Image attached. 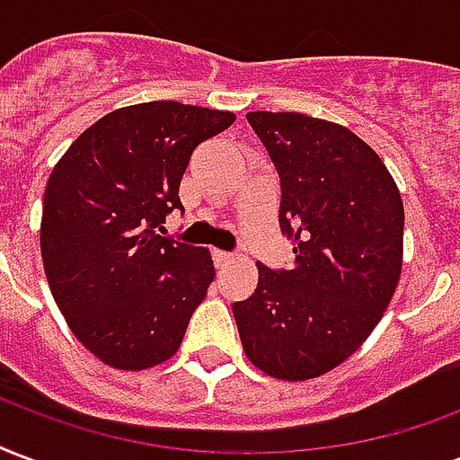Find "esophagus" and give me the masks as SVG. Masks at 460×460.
<instances>
[{
    "mask_svg": "<svg viewBox=\"0 0 460 460\" xmlns=\"http://www.w3.org/2000/svg\"><path fill=\"white\" fill-rule=\"evenodd\" d=\"M215 261L219 268H226V265H231V262L236 261V255L229 253V251H215Z\"/></svg>",
    "mask_w": 460,
    "mask_h": 460,
    "instance_id": "esophagus-1",
    "label": "esophagus"
}]
</instances>
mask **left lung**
<instances>
[{"label":"left lung","mask_w":460,"mask_h":460,"mask_svg":"<svg viewBox=\"0 0 460 460\" xmlns=\"http://www.w3.org/2000/svg\"><path fill=\"white\" fill-rule=\"evenodd\" d=\"M275 164L279 226L294 265H258L234 304L248 359L282 381L335 369L369 338L402 268V199L378 154L355 132L301 113L245 115Z\"/></svg>","instance_id":"obj_1"}]
</instances>
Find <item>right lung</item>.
Masks as SVG:
<instances>
[{"instance_id":"obj_1","label":"right lung","mask_w":460,"mask_h":460,"mask_svg":"<svg viewBox=\"0 0 460 460\" xmlns=\"http://www.w3.org/2000/svg\"><path fill=\"white\" fill-rule=\"evenodd\" d=\"M236 120L178 101L113 111L76 137L45 185L40 253L59 311L91 355L149 369L175 355L215 279L205 248L161 236L199 142Z\"/></svg>"}]
</instances>
